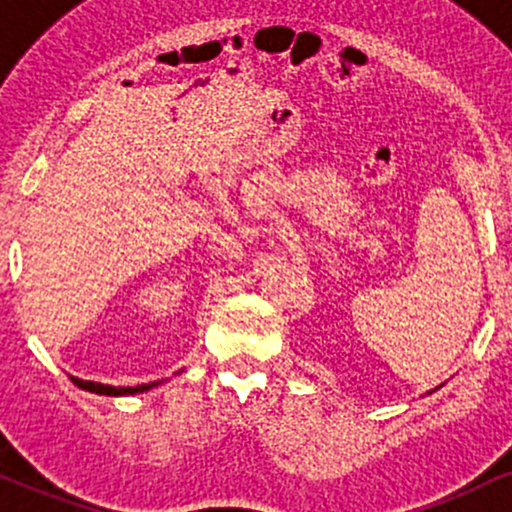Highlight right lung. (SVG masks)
<instances>
[{"label": "right lung", "instance_id": "1", "mask_svg": "<svg viewBox=\"0 0 512 512\" xmlns=\"http://www.w3.org/2000/svg\"><path fill=\"white\" fill-rule=\"evenodd\" d=\"M72 382L77 384L79 389H86V392L94 394H106V396H123V394H140L147 392V389L157 387L159 382H149V384H137V387H111V384H101V382H89V380H79V377H72Z\"/></svg>", "mask_w": 512, "mask_h": 512}]
</instances>
